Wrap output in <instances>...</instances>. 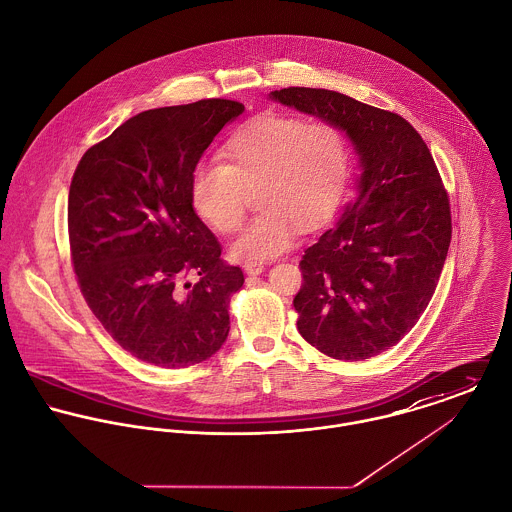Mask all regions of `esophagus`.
Instances as JSON below:
<instances>
[{
  "mask_svg": "<svg viewBox=\"0 0 512 512\" xmlns=\"http://www.w3.org/2000/svg\"><path fill=\"white\" fill-rule=\"evenodd\" d=\"M244 272L248 276H258L264 272V264H258V262H252V264H244Z\"/></svg>",
  "mask_w": 512,
  "mask_h": 512,
  "instance_id": "34e87169",
  "label": "esophagus"
}]
</instances>
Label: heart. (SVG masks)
I'll return each instance as SVG.
<instances>
[{
  "label": "heart",
  "instance_id": "b5f03b06",
  "mask_svg": "<svg viewBox=\"0 0 512 512\" xmlns=\"http://www.w3.org/2000/svg\"><path fill=\"white\" fill-rule=\"evenodd\" d=\"M226 163H199L189 195L197 215L219 234H234L246 217V195L258 189L262 213L230 246L234 260H272L292 248L299 230L321 226L337 209L351 175V149L331 122L262 116L238 130Z\"/></svg>",
  "mask_w": 512,
  "mask_h": 512
}]
</instances>
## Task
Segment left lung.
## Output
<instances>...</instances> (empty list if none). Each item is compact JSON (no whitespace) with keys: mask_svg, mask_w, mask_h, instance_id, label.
I'll use <instances>...</instances> for the list:
<instances>
[{"mask_svg":"<svg viewBox=\"0 0 512 512\" xmlns=\"http://www.w3.org/2000/svg\"><path fill=\"white\" fill-rule=\"evenodd\" d=\"M270 100L335 124L359 163L343 217L299 262L297 329L333 359L374 357L418 323L445 264L451 215L434 157L402 116L347 94L292 86Z\"/></svg>","mask_w":512,"mask_h":512,"instance_id":"8db88e82","label":"left lung"}]
</instances>
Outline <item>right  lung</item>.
I'll return each mask as SVG.
<instances>
[{
	"label": "right lung",
	"instance_id": "right-lung-1",
	"mask_svg": "<svg viewBox=\"0 0 512 512\" xmlns=\"http://www.w3.org/2000/svg\"><path fill=\"white\" fill-rule=\"evenodd\" d=\"M242 112L220 98L146 110L90 147L74 171L69 238L80 292L114 341L149 365H197L228 337V301L244 276L220 258L189 183Z\"/></svg>",
	"mask_w": 512,
	"mask_h": 512
}]
</instances>
